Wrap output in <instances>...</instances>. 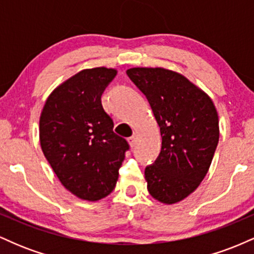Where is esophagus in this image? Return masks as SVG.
Segmentation results:
<instances>
[{
	"label": "esophagus",
	"mask_w": 254,
	"mask_h": 254,
	"mask_svg": "<svg viewBox=\"0 0 254 254\" xmlns=\"http://www.w3.org/2000/svg\"><path fill=\"white\" fill-rule=\"evenodd\" d=\"M127 141H129V144H130V147H135V144H136V137L135 136H131V137H129V138H127Z\"/></svg>",
	"instance_id": "esophagus-1"
}]
</instances>
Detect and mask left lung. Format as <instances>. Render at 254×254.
<instances>
[{
    "label": "left lung",
    "instance_id": "left-lung-1",
    "mask_svg": "<svg viewBox=\"0 0 254 254\" xmlns=\"http://www.w3.org/2000/svg\"><path fill=\"white\" fill-rule=\"evenodd\" d=\"M130 80L149 101L161 132V151L145 167L151 197L173 204L198 188L218 143V116L211 99L183 75L164 68H132Z\"/></svg>",
    "mask_w": 254,
    "mask_h": 254
}]
</instances>
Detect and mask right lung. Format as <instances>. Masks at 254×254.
Segmentation results:
<instances>
[{
  "instance_id": "add662e5",
  "label": "right lung",
  "mask_w": 254,
  "mask_h": 254,
  "mask_svg": "<svg viewBox=\"0 0 254 254\" xmlns=\"http://www.w3.org/2000/svg\"><path fill=\"white\" fill-rule=\"evenodd\" d=\"M115 69H86L66 80L46 100L39 121L42 150L64 188L78 198L99 200L113 191L130 149L113 132L101 95Z\"/></svg>"
}]
</instances>
